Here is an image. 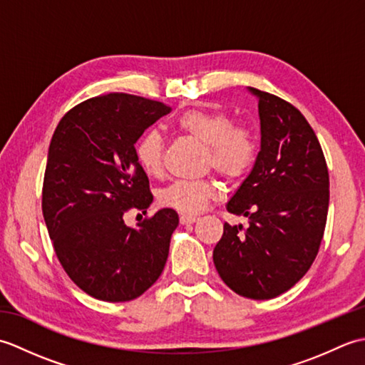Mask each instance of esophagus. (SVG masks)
Listing matches in <instances>:
<instances>
[{"label":"esophagus","instance_id":"1","mask_svg":"<svg viewBox=\"0 0 365 365\" xmlns=\"http://www.w3.org/2000/svg\"><path fill=\"white\" fill-rule=\"evenodd\" d=\"M197 221V216H191V215H182L180 216V222L182 224H192Z\"/></svg>","mask_w":365,"mask_h":365}]
</instances>
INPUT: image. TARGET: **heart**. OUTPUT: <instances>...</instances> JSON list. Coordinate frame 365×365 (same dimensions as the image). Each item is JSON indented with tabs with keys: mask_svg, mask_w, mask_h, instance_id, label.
<instances>
[{
	"mask_svg": "<svg viewBox=\"0 0 365 365\" xmlns=\"http://www.w3.org/2000/svg\"><path fill=\"white\" fill-rule=\"evenodd\" d=\"M174 127L190 139L205 145L204 168L213 169L227 180H237L251 169L257 155L254 131L237 125L227 113L187 110L174 120ZM163 138L157 130H149L135 144L138 165L147 175H158L163 169ZM216 196L212 180H175L158 195V202L183 215L202 212Z\"/></svg>",
	"mask_w": 365,
	"mask_h": 365,
	"instance_id": "b5f03b06",
	"label": "heart"
}]
</instances>
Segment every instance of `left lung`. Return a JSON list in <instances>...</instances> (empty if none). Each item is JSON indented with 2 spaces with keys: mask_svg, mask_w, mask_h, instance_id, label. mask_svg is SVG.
Segmentation results:
<instances>
[{
  "mask_svg": "<svg viewBox=\"0 0 365 365\" xmlns=\"http://www.w3.org/2000/svg\"><path fill=\"white\" fill-rule=\"evenodd\" d=\"M259 100L260 152L227 202L250 226L224 224L213 250L229 289L271 299L297 284L320 250L329 205V174L322 145L304 115L285 100L250 88Z\"/></svg>",
  "mask_w": 365,
  "mask_h": 365,
  "instance_id": "obj_1",
  "label": "left lung"
}]
</instances>
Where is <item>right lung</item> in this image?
I'll list each match as a JSON object with an SVG mask.
<instances>
[{
  "label": "right lung",
  "mask_w": 365,
  "mask_h": 365,
  "mask_svg": "<svg viewBox=\"0 0 365 365\" xmlns=\"http://www.w3.org/2000/svg\"><path fill=\"white\" fill-rule=\"evenodd\" d=\"M170 108L138 96L113 94L73 106L54 130L46 160L42 212L61 265L92 298L131 301L166 265L173 208L128 227L130 208L152 204L149 178L135 144Z\"/></svg>",
  "instance_id": "1"
}]
</instances>
